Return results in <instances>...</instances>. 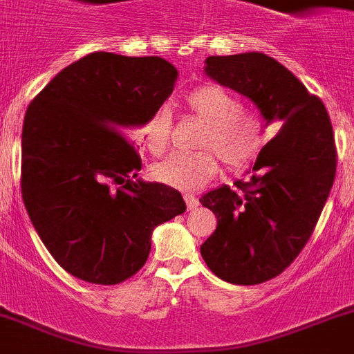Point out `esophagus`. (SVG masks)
Masks as SVG:
<instances>
[{
  "label": "esophagus",
  "instance_id": "1",
  "mask_svg": "<svg viewBox=\"0 0 354 354\" xmlns=\"http://www.w3.org/2000/svg\"><path fill=\"white\" fill-rule=\"evenodd\" d=\"M184 201H186V208H188V209H195L198 206L197 197H194V195L186 194V195H184Z\"/></svg>",
  "mask_w": 354,
  "mask_h": 354
}]
</instances>
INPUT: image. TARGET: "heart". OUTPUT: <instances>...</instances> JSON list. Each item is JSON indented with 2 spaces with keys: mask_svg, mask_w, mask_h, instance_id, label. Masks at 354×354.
Here are the masks:
<instances>
[{
  "mask_svg": "<svg viewBox=\"0 0 354 354\" xmlns=\"http://www.w3.org/2000/svg\"><path fill=\"white\" fill-rule=\"evenodd\" d=\"M184 103L204 128L197 146L206 150L174 153L153 166L159 183L195 192L218 174V159L227 170H242L257 159L266 142L261 115L242 110V101L218 84H203L186 93ZM136 137L151 156H162L171 139V113L159 106L137 128Z\"/></svg>",
  "mask_w": 354,
  "mask_h": 354,
  "instance_id": "b5f03b06",
  "label": "heart"
}]
</instances>
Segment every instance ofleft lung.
<instances>
[{
	"instance_id": "left-lung-1",
	"label": "left lung",
	"mask_w": 354,
	"mask_h": 354,
	"mask_svg": "<svg viewBox=\"0 0 354 354\" xmlns=\"http://www.w3.org/2000/svg\"><path fill=\"white\" fill-rule=\"evenodd\" d=\"M204 72L251 99L266 124H282L236 189L221 186L201 198L217 217L201 246L204 262L230 284H262L299 257L328 201L337 174L331 121L322 101L270 55H209Z\"/></svg>"
}]
</instances>
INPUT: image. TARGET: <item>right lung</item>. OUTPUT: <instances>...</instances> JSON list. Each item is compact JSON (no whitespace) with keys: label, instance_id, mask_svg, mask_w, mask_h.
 <instances>
[{"label":"right lung","instance_id":"1","mask_svg":"<svg viewBox=\"0 0 354 354\" xmlns=\"http://www.w3.org/2000/svg\"><path fill=\"white\" fill-rule=\"evenodd\" d=\"M162 57L93 52L37 93L25 113L21 194L37 235L75 279L112 286L150 255L151 232L186 212L177 189L137 179L139 128L174 92Z\"/></svg>","mask_w":354,"mask_h":354}]
</instances>
